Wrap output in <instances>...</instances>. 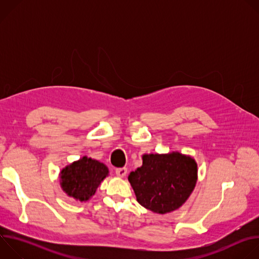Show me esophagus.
I'll return each mask as SVG.
<instances>
[{
  "label": "esophagus",
  "mask_w": 259,
  "mask_h": 259,
  "mask_svg": "<svg viewBox=\"0 0 259 259\" xmlns=\"http://www.w3.org/2000/svg\"><path fill=\"white\" fill-rule=\"evenodd\" d=\"M116 174L119 176V177H124L126 174H127V168H117L116 169Z\"/></svg>",
  "instance_id": "1"
}]
</instances>
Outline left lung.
Segmentation results:
<instances>
[{
    "label": "left lung",
    "instance_id": "8db88e82",
    "mask_svg": "<svg viewBox=\"0 0 259 259\" xmlns=\"http://www.w3.org/2000/svg\"><path fill=\"white\" fill-rule=\"evenodd\" d=\"M142 166L129 174L138 203L156 213L178 209L197 181V164L179 153L144 155Z\"/></svg>",
    "mask_w": 259,
    "mask_h": 259
}]
</instances>
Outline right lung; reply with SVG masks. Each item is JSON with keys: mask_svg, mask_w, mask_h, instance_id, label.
Segmentation results:
<instances>
[{"mask_svg": "<svg viewBox=\"0 0 259 259\" xmlns=\"http://www.w3.org/2000/svg\"><path fill=\"white\" fill-rule=\"evenodd\" d=\"M107 174L108 170L105 165L84 157L61 171V187L68 196L80 201H87L94 195Z\"/></svg>", "mask_w": 259, "mask_h": 259, "instance_id": "obj_1", "label": "right lung"}]
</instances>
